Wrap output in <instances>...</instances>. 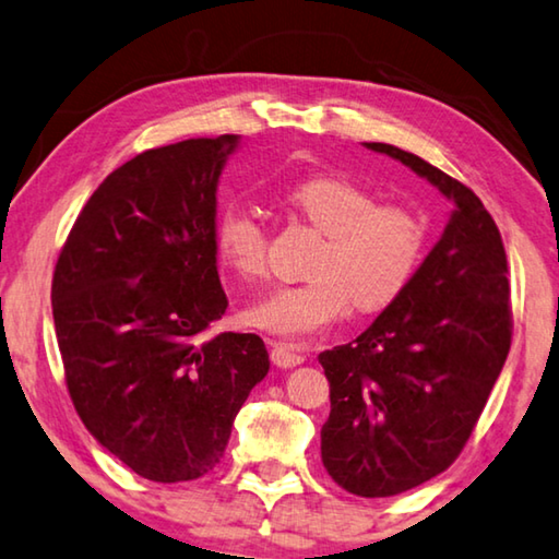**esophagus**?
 <instances>
[{"instance_id":"esophagus-1","label":"esophagus","mask_w":559,"mask_h":559,"mask_svg":"<svg viewBox=\"0 0 559 559\" xmlns=\"http://www.w3.org/2000/svg\"><path fill=\"white\" fill-rule=\"evenodd\" d=\"M307 359V352L299 345H287V342H274L272 345V362L277 367H297Z\"/></svg>"}]
</instances>
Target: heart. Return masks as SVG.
Returning <instances> with one entry per match:
<instances>
[{"instance_id": "heart-1", "label": "heart", "mask_w": 559, "mask_h": 559, "mask_svg": "<svg viewBox=\"0 0 559 559\" xmlns=\"http://www.w3.org/2000/svg\"><path fill=\"white\" fill-rule=\"evenodd\" d=\"M287 204L324 242L302 285H282L250 307V322L282 337H302L342 320L352 302L359 312L394 302L409 285L425 250V225L400 204L347 177H309L287 192ZM217 250L247 282L267 274L270 237L262 214L231 204L219 214Z\"/></svg>"}]
</instances>
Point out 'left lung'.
Instances as JSON below:
<instances>
[{
    "label": "left lung",
    "mask_w": 559,
    "mask_h": 559,
    "mask_svg": "<svg viewBox=\"0 0 559 559\" xmlns=\"http://www.w3.org/2000/svg\"><path fill=\"white\" fill-rule=\"evenodd\" d=\"M432 182L454 212L405 292L352 340L324 349L322 462L357 497H392L460 457L512 345L508 254L467 185L417 154L365 142Z\"/></svg>",
    "instance_id": "left-lung-1"
}]
</instances>
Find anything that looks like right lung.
<instances>
[{
	"mask_svg": "<svg viewBox=\"0 0 559 559\" xmlns=\"http://www.w3.org/2000/svg\"><path fill=\"white\" fill-rule=\"evenodd\" d=\"M237 140L167 144L111 171L82 207L51 277L76 415L152 483L207 475L270 369L257 334L204 340L227 309L214 214Z\"/></svg>",
	"mask_w": 559,
	"mask_h": 559,
	"instance_id": "1",
	"label": "right lung"
}]
</instances>
